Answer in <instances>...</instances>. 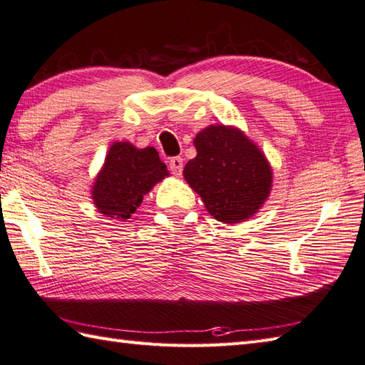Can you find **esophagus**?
Returning a JSON list of instances; mask_svg holds the SVG:
<instances>
[{
  "instance_id": "esophagus-1",
  "label": "esophagus",
  "mask_w": 365,
  "mask_h": 365,
  "mask_svg": "<svg viewBox=\"0 0 365 365\" xmlns=\"http://www.w3.org/2000/svg\"><path fill=\"white\" fill-rule=\"evenodd\" d=\"M169 169L170 173H173L175 177L182 175V170H183V158L182 157H174L169 160Z\"/></svg>"
}]
</instances>
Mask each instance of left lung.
Returning <instances> with one entry per match:
<instances>
[{
	"label": "left lung",
	"instance_id": "1",
	"mask_svg": "<svg viewBox=\"0 0 365 365\" xmlns=\"http://www.w3.org/2000/svg\"><path fill=\"white\" fill-rule=\"evenodd\" d=\"M196 158L183 177L224 224H237L257 213L273 187V169L257 144L232 125H208L195 138Z\"/></svg>",
	"mask_w": 365,
	"mask_h": 365
}]
</instances>
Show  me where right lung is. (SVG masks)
<instances>
[{
    "mask_svg": "<svg viewBox=\"0 0 365 365\" xmlns=\"http://www.w3.org/2000/svg\"><path fill=\"white\" fill-rule=\"evenodd\" d=\"M166 177L169 170L153 147L138 149L128 141H115L92 185V200L106 218L127 221L144 196Z\"/></svg>",
    "mask_w": 365,
    "mask_h": 365,
    "instance_id": "obj_1",
    "label": "right lung"
}]
</instances>
